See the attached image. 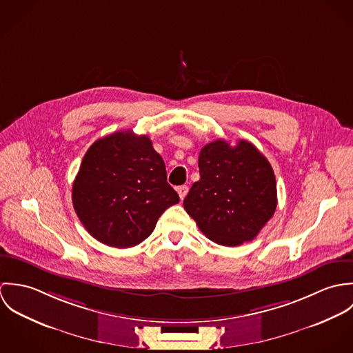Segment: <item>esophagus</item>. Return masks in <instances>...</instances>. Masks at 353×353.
Listing matches in <instances>:
<instances>
[{
  "label": "esophagus",
  "instance_id": "34e87169",
  "mask_svg": "<svg viewBox=\"0 0 353 353\" xmlns=\"http://www.w3.org/2000/svg\"><path fill=\"white\" fill-rule=\"evenodd\" d=\"M176 192H178V194H179V199L183 200V199L186 197L188 192H189V188H188L186 185H183V186H179V188L176 189Z\"/></svg>",
  "mask_w": 353,
  "mask_h": 353
}]
</instances>
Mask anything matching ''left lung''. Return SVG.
I'll return each mask as SVG.
<instances>
[{"label": "left lung", "mask_w": 353, "mask_h": 353, "mask_svg": "<svg viewBox=\"0 0 353 353\" xmlns=\"http://www.w3.org/2000/svg\"><path fill=\"white\" fill-rule=\"evenodd\" d=\"M200 181L183 206L202 234L223 246L252 241L274 214L277 188L268 159L246 140L206 144L199 157Z\"/></svg>", "instance_id": "obj_1"}]
</instances>
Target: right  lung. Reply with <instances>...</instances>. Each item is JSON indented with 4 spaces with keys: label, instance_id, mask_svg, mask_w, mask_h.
I'll return each instance as SVG.
<instances>
[{
    "label": "right lung",
    "instance_id": "add662e5",
    "mask_svg": "<svg viewBox=\"0 0 353 353\" xmlns=\"http://www.w3.org/2000/svg\"><path fill=\"white\" fill-rule=\"evenodd\" d=\"M74 210L101 243L126 249L145 241L161 213L179 202L147 136L115 132L95 141L72 189Z\"/></svg>",
    "mask_w": 353,
    "mask_h": 353
}]
</instances>
